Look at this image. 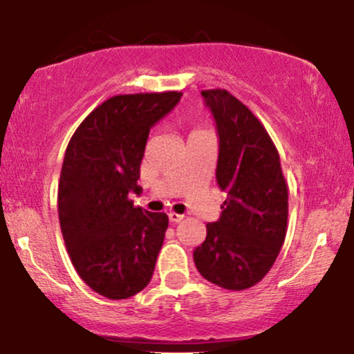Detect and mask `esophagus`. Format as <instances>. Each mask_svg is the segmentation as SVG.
Returning a JSON list of instances; mask_svg holds the SVG:
<instances>
[{
	"label": "esophagus",
	"instance_id": "1",
	"mask_svg": "<svg viewBox=\"0 0 354 354\" xmlns=\"http://www.w3.org/2000/svg\"><path fill=\"white\" fill-rule=\"evenodd\" d=\"M168 218H169V221H171V223H181L183 218H185V216H183V214L173 213V211H171V213H168Z\"/></svg>",
	"mask_w": 354,
	"mask_h": 354
}]
</instances>
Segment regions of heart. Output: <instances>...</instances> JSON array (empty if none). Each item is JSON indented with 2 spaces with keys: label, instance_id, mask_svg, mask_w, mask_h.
<instances>
[{
  "label": "heart",
  "instance_id": "b5f03b06",
  "mask_svg": "<svg viewBox=\"0 0 354 354\" xmlns=\"http://www.w3.org/2000/svg\"><path fill=\"white\" fill-rule=\"evenodd\" d=\"M200 131H205V129H196V131H194V133H200Z\"/></svg>",
  "mask_w": 354,
  "mask_h": 354
}]
</instances>
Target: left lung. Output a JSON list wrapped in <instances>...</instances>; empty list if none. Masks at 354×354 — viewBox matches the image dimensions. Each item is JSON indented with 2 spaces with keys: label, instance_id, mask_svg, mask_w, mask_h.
Instances as JSON below:
<instances>
[{
  "label": "left lung",
  "instance_id": "left-lung-1",
  "mask_svg": "<svg viewBox=\"0 0 354 354\" xmlns=\"http://www.w3.org/2000/svg\"><path fill=\"white\" fill-rule=\"evenodd\" d=\"M216 123V181L226 194L218 221L194 250L203 278L241 291L261 281L286 236L288 186L279 154L258 118L226 89L201 91Z\"/></svg>",
  "mask_w": 354,
  "mask_h": 354
}]
</instances>
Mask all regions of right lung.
<instances>
[{
	"label": "right lung",
	"mask_w": 354,
	"mask_h": 354,
	"mask_svg": "<svg viewBox=\"0 0 354 354\" xmlns=\"http://www.w3.org/2000/svg\"><path fill=\"white\" fill-rule=\"evenodd\" d=\"M180 91L118 95L93 109L68 143L58 186L59 226L73 266L93 291L126 299L148 286L168 216L135 208L149 129Z\"/></svg>",
	"instance_id": "add662e5"
}]
</instances>
